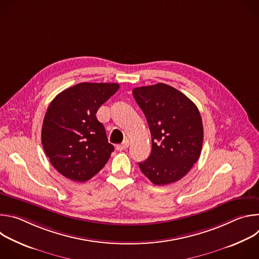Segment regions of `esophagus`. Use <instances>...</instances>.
I'll return each mask as SVG.
<instances>
[{"label": "esophagus", "mask_w": 259, "mask_h": 259, "mask_svg": "<svg viewBox=\"0 0 259 259\" xmlns=\"http://www.w3.org/2000/svg\"><path fill=\"white\" fill-rule=\"evenodd\" d=\"M129 140L128 139H126V140H124L123 141V143H121V144H118L117 145V150L118 151H125V150H127L128 149V146H129Z\"/></svg>", "instance_id": "34e87169"}]
</instances>
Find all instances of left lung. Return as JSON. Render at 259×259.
<instances>
[{
    "mask_svg": "<svg viewBox=\"0 0 259 259\" xmlns=\"http://www.w3.org/2000/svg\"><path fill=\"white\" fill-rule=\"evenodd\" d=\"M152 135V153L141 172L156 186L181 179L199 160L203 123L196 104L175 88L158 83L133 89Z\"/></svg>",
    "mask_w": 259,
    "mask_h": 259,
    "instance_id": "1",
    "label": "left lung"
}]
</instances>
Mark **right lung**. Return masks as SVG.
Instances as JSON below:
<instances>
[{
  "mask_svg": "<svg viewBox=\"0 0 259 259\" xmlns=\"http://www.w3.org/2000/svg\"><path fill=\"white\" fill-rule=\"evenodd\" d=\"M119 88L117 83H80L60 92L49 104L42 144L52 166L64 177L87 181L108 161L115 149L96 113Z\"/></svg>",
  "mask_w": 259,
  "mask_h": 259,
  "instance_id": "1",
  "label": "right lung"
}]
</instances>
